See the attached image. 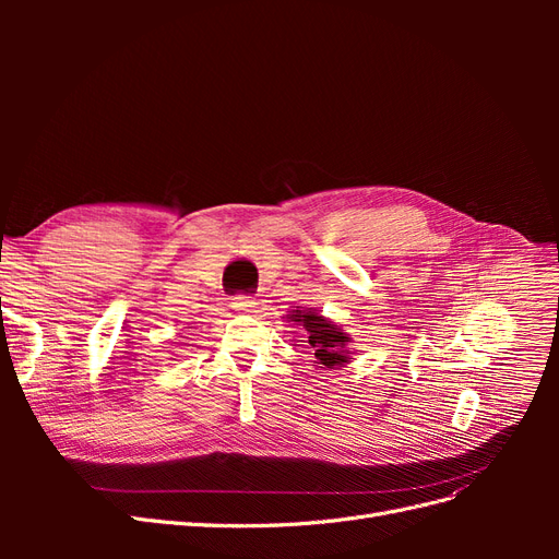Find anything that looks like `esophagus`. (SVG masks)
<instances>
[{
  "label": "esophagus",
  "mask_w": 559,
  "mask_h": 559,
  "mask_svg": "<svg viewBox=\"0 0 559 559\" xmlns=\"http://www.w3.org/2000/svg\"><path fill=\"white\" fill-rule=\"evenodd\" d=\"M230 308L235 312H251L253 308H257V302L251 300V296H235L233 302H230Z\"/></svg>",
  "instance_id": "obj_1"
}]
</instances>
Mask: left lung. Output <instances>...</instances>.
<instances>
[{"label": "left lung", "instance_id": "left-lung-1", "mask_svg": "<svg viewBox=\"0 0 559 559\" xmlns=\"http://www.w3.org/2000/svg\"><path fill=\"white\" fill-rule=\"evenodd\" d=\"M286 319L296 321V324L302 329V337L308 343L312 354H314V364H321L319 368H333V366H343L347 364V349L345 345L349 343V337L337 329L333 321L324 319L321 314L312 310H296L294 314H286Z\"/></svg>", "mask_w": 559, "mask_h": 559}]
</instances>
